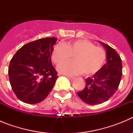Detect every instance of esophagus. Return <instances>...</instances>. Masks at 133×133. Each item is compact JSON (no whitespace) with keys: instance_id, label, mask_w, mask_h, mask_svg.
I'll use <instances>...</instances> for the list:
<instances>
[{"instance_id":"1","label":"esophagus","mask_w":133,"mask_h":133,"mask_svg":"<svg viewBox=\"0 0 133 133\" xmlns=\"http://www.w3.org/2000/svg\"><path fill=\"white\" fill-rule=\"evenodd\" d=\"M66 77H67L68 78H69V79H70V80H71V81L74 80V79H75V77H71V76H66Z\"/></svg>"}]
</instances>
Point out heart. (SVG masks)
<instances>
[{
	"mask_svg": "<svg viewBox=\"0 0 133 133\" xmlns=\"http://www.w3.org/2000/svg\"><path fill=\"white\" fill-rule=\"evenodd\" d=\"M73 56L74 61L67 62L58 67L61 73L75 75L83 73L89 76L98 72L104 65L107 58L103 48L96 46L88 40L77 41L58 44L51 53V59L58 66Z\"/></svg>",
	"mask_w": 133,
	"mask_h": 133,
	"instance_id": "obj_1",
	"label": "heart"
}]
</instances>
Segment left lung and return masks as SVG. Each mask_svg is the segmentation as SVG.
Wrapping results in <instances>:
<instances>
[{"instance_id":"left-lung-1","label":"left lung","mask_w":133,"mask_h":133,"mask_svg":"<svg viewBox=\"0 0 133 133\" xmlns=\"http://www.w3.org/2000/svg\"><path fill=\"white\" fill-rule=\"evenodd\" d=\"M107 52V64L92 76L86 79V86L77 92L83 101L89 104H98L106 102L118 89L122 77V61L116 50L100 42Z\"/></svg>"}]
</instances>
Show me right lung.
I'll return each mask as SVG.
<instances>
[{"label":"right lung","instance_id":"obj_1","mask_svg":"<svg viewBox=\"0 0 133 133\" xmlns=\"http://www.w3.org/2000/svg\"><path fill=\"white\" fill-rule=\"evenodd\" d=\"M56 41L55 37H47L27 43L10 60V85L21 101L38 103L52 90L58 78L51 61V53Z\"/></svg>","mask_w":133,"mask_h":133}]
</instances>
